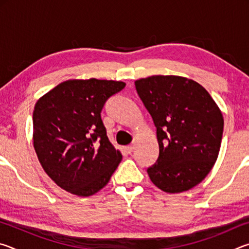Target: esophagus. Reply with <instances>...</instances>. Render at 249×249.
<instances>
[{
    "instance_id": "obj_1",
    "label": "esophagus",
    "mask_w": 249,
    "mask_h": 249,
    "mask_svg": "<svg viewBox=\"0 0 249 249\" xmlns=\"http://www.w3.org/2000/svg\"><path fill=\"white\" fill-rule=\"evenodd\" d=\"M133 149H134V146H133V145H128V146H126V147H125V150H126V151H127V153H128V154H130V153H132V151H133Z\"/></svg>"
}]
</instances>
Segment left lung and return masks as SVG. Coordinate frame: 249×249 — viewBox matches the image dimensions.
<instances>
[{
  "instance_id": "8db88e82",
  "label": "left lung",
  "mask_w": 249,
  "mask_h": 249,
  "mask_svg": "<svg viewBox=\"0 0 249 249\" xmlns=\"http://www.w3.org/2000/svg\"><path fill=\"white\" fill-rule=\"evenodd\" d=\"M154 121L159 156L147 169L160 190L179 193L196 187L215 163L224 120L209 92L191 79L151 75L135 81Z\"/></svg>"
}]
</instances>
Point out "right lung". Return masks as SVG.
<instances>
[{"mask_svg":"<svg viewBox=\"0 0 249 249\" xmlns=\"http://www.w3.org/2000/svg\"><path fill=\"white\" fill-rule=\"evenodd\" d=\"M126 84L113 80H68L37 101L34 148L54 183L89 196L107 184L122 160L109 142L101 112Z\"/></svg>","mask_w":249,"mask_h":249,"instance_id":"obj_1","label":"right lung"}]
</instances>
